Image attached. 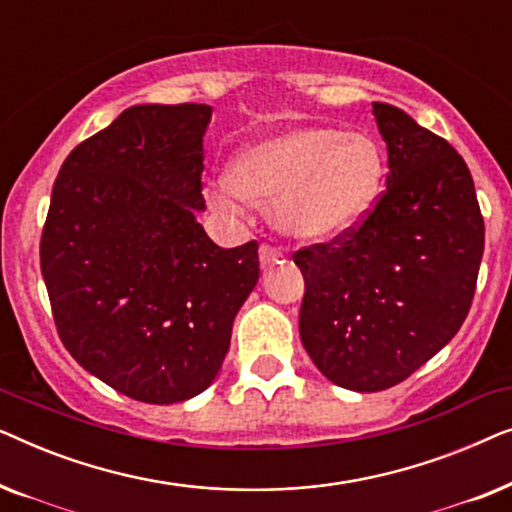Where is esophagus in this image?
<instances>
[{"label":"esophagus","mask_w":512,"mask_h":512,"mask_svg":"<svg viewBox=\"0 0 512 512\" xmlns=\"http://www.w3.org/2000/svg\"><path fill=\"white\" fill-rule=\"evenodd\" d=\"M258 256H261L263 268H268V265H272L275 261H279V258H282V251L275 249V247H270V244H263L261 251H258Z\"/></svg>","instance_id":"esophagus-1"}]
</instances>
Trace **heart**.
<instances>
[{"label":"heart","instance_id":"b5f03b06","mask_svg":"<svg viewBox=\"0 0 512 512\" xmlns=\"http://www.w3.org/2000/svg\"><path fill=\"white\" fill-rule=\"evenodd\" d=\"M384 181L380 146L366 135L296 128L247 146L212 188L221 209L268 202L272 223L298 240L352 233L373 209Z\"/></svg>","mask_w":512,"mask_h":512}]
</instances>
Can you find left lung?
<instances>
[{"mask_svg": "<svg viewBox=\"0 0 512 512\" xmlns=\"http://www.w3.org/2000/svg\"><path fill=\"white\" fill-rule=\"evenodd\" d=\"M387 188L352 233L293 254L305 277L300 340L338 387L408 380L464 324L485 251L473 177L447 139L373 102Z\"/></svg>", "mask_w": 512, "mask_h": 512, "instance_id": "8db88e82", "label": "left lung"}]
</instances>
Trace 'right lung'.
Listing matches in <instances>:
<instances>
[{"label":"right lung","instance_id":"right-lung-1","mask_svg":"<svg viewBox=\"0 0 512 512\" xmlns=\"http://www.w3.org/2000/svg\"><path fill=\"white\" fill-rule=\"evenodd\" d=\"M207 104H139L69 153L39 258L67 352L104 384L170 405L214 382L258 282V242L221 249L195 212Z\"/></svg>","mask_w":512,"mask_h":512}]
</instances>
